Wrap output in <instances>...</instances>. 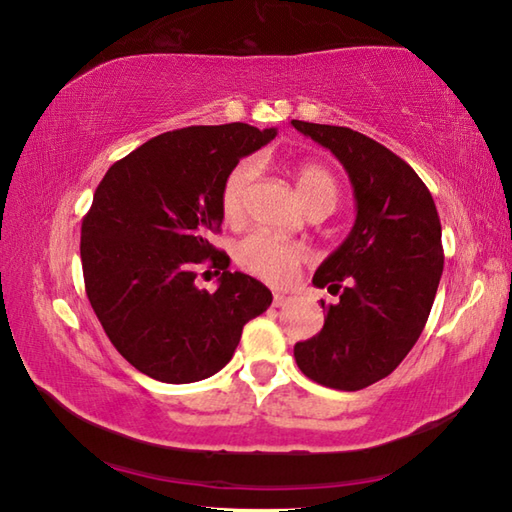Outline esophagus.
<instances>
[{"label": "esophagus", "mask_w": 512, "mask_h": 512, "mask_svg": "<svg viewBox=\"0 0 512 512\" xmlns=\"http://www.w3.org/2000/svg\"><path fill=\"white\" fill-rule=\"evenodd\" d=\"M289 300H291V298L287 296V293H277V291L273 293V305H275V307H284Z\"/></svg>", "instance_id": "obj_1"}]
</instances>
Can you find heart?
I'll return each mask as SVG.
<instances>
[{
  "label": "heart",
  "instance_id": "b5f03b06",
  "mask_svg": "<svg viewBox=\"0 0 512 512\" xmlns=\"http://www.w3.org/2000/svg\"><path fill=\"white\" fill-rule=\"evenodd\" d=\"M257 176L259 164L253 158L237 162L225 176L221 187V214L225 223L237 225L241 221L246 196ZM293 180H296V194L305 210L318 205L334 210L336 201H339V183L325 164L302 162L293 169ZM302 257L305 253L300 246L259 235V232L237 241L235 246V262L241 271L268 284H287L296 275Z\"/></svg>",
  "mask_w": 512,
  "mask_h": 512
}]
</instances>
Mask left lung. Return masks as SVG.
<instances>
[{"instance_id": "obj_1", "label": "left lung", "mask_w": 512, "mask_h": 512, "mask_svg": "<svg viewBox=\"0 0 512 512\" xmlns=\"http://www.w3.org/2000/svg\"><path fill=\"white\" fill-rule=\"evenodd\" d=\"M291 124L339 158L357 201L348 239L314 275L339 300H320L325 325L293 357L316 384L361 391L391 375L427 325L445 264L438 210L418 173L384 144L345 126Z\"/></svg>"}]
</instances>
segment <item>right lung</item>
<instances>
[{
  "instance_id": "1",
  "label": "right lung",
  "mask_w": 512,
  "mask_h": 512,
  "mask_svg": "<svg viewBox=\"0 0 512 512\" xmlns=\"http://www.w3.org/2000/svg\"><path fill=\"white\" fill-rule=\"evenodd\" d=\"M275 137L248 124L189 126L117 160L81 225L85 293L110 343L131 366L167 384L212 377L241 329L273 296L210 244L221 230V187L232 167ZM222 273L214 294L193 280Z\"/></svg>"
}]
</instances>
